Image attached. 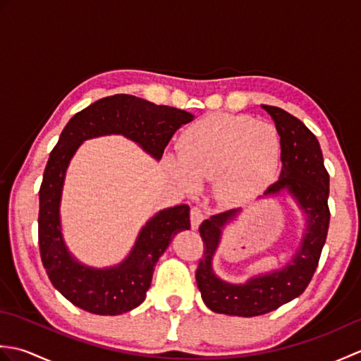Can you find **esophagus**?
I'll return each instance as SVG.
<instances>
[{
    "label": "esophagus",
    "instance_id": "34e87169",
    "mask_svg": "<svg viewBox=\"0 0 361 361\" xmlns=\"http://www.w3.org/2000/svg\"><path fill=\"white\" fill-rule=\"evenodd\" d=\"M203 219H204V214L200 208L190 209V226H192V229H197L198 226H200Z\"/></svg>",
    "mask_w": 361,
    "mask_h": 361
}]
</instances>
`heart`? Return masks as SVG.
I'll list each match as a JSON object with an SVG mask.
<instances>
[{
	"label": "heart",
	"instance_id": "obj_1",
	"mask_svg": "<svg viewBox=\"0 0 361 361\" xmlns=\"http://www.w3.org/2000/svg\"><path fill=\"white\" fill-rule=\"evenodd\" d=\"M180 159L167 158L183 186L195 178L216 180L214 190L225 203L251 202L270 186L281 163V140L267 122L250 116L211 114L180 136Z\"/></svg>",
	"mask_w": 361,
	"mask_h": 361
}]
</instances>
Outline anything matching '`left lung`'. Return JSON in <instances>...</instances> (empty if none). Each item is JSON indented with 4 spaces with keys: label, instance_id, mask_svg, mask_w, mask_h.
Listing matches in <instances>:
<instances>
[{
    "label": "left lung",
    "instance_id": "obj_1",
    "mask_svg": "<svg viewBox=\"0 0 361 361\" xmlns=\"http://www.w3.org/2000/svg\"><path fill=\"white\" fill-rule=\"evenodd\" d=\"M260 106L270 114L278 130L282 163L279 180L265 190L264 197L290 195L302 212L305 228L299 248L282 268L251 276L243 283H233L219 278L212 268V259L224 229L239 217L242 209L220 212L203 221L198 231L204 252L195 273L197 286L203 302L212 312L231 317L264 315L301 295L318 267L331 220L327 206L329 173L317 136L286 110L271 105Z\"/></svg>",
    "mask_w": 361,
    "mask_h": 361
}]
</instances>
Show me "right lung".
<instances>
[{
    "label": "right lung",
    "instance_id": "1",
    "mask_svg": "<svg viewBox=\"0 0 361 361\" xmlns=\"http://www.w3.org/2000/svg\"><path fill=\"white\" fill-rule=\"evenodd\" d=\"M194 114L167 105H155L132 94L99 99L68 122L52 149L40 186L38 245L48 278L75 307L94 315H121L142 304L158 259L173 237L190 228L189 206L158 211L136 237L122 262L94 268L79 262L68 250L60 219L66 169L80 144L91 137L122 135L157 161L181 126Z\"/></svg>",
    "mask_w": 361,
    "mask_h": 361
}]
</instances>
